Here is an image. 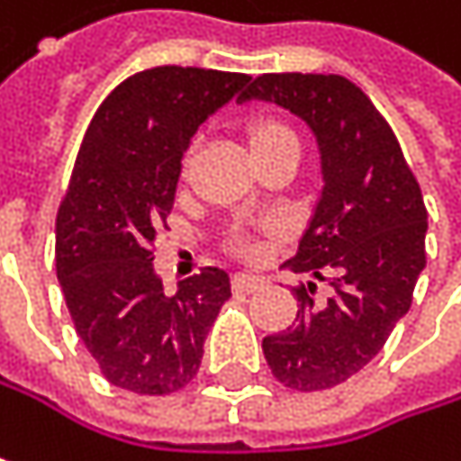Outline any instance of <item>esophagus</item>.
Segmentation results:
<instances>
[{"mask_svg": "<svg viewBox=\"0 0 461 461\" xmlns=\"http://www.w3.org/2000/svg\"><path fill=\"white\" fill-rule=\"evenodd\" d=\"M231 285H234L237 294H253V291H258V288L264 285V277L248 275V272H237L234 280H231Z\"/></svg>", "mask_w": 461, "mask_h": 461, "instance_id": "obj_1", "label": "esophagus"}]
</instances>
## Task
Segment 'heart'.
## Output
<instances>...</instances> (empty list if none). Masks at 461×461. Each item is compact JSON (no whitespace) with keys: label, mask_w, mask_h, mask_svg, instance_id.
I'll use <instances>...</instances> for the list:
<instances>
[{"label":"heart","mask_w":461,"mask_h":461,"mask_svg":"<svg viewBox=\"0 0 461 461\" xmlns=\"http://www.w3.org/2000/svg\"><path fill=\"white\" fill-rule=\"evenodd\" d=\"M245 139H248V149H250L253 159L267 157V154H275V151H283V149H299L294 131L288 125H283L280 120H272V117L253 120L245 128ZM237 250L250 253L253 248L248 242H237Z\"/></svg>","instance_id":"b5f03b06"}]
</instances>
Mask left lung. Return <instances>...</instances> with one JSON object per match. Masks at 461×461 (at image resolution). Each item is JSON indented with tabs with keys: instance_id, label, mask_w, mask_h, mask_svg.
<instances>
[{
	"instance_id": "left-lung-1",
	"label": "left lung",
	"mask_w": 461,
	"mask_h": 461,
	"mask_svg": "<svg viewBox=\"0 0 461 461\" xmlns=\"http://www.w3.org/2000/svg\"><path fill=\"white\" fill-rule=\"evenodd\" d=\"M269 101L310 125L321 149L322 192L294 272L328 280L315 302L299 285L296 322L261 341L275 379L291 390H328L368 366L409 312L424 269L427 211L387 120L339 74H261L240 101Z\"/></svg>"
}]
</instances>
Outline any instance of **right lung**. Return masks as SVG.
Wrapping results in <instances>:
<instances>
[{
  "label": "right lung",
  "instance_id": "1",
  "mask_svg": "<svg viewBox=\"0 0 461 461\" xmlns=\"http://www.w3.org/2000/svg\"><path fill=\"white\" fill-rule=\"evenodd\" d=\"M248 82L194 66L146 68L106 95L82 139L55 219V272L79 339L114 387L167 395L189 384L231 296L219 267L167 296L151 248L189 140Z\"/></svg>",
  "mask_w": 461,
  "mask_h": 461
}]
</instances>
